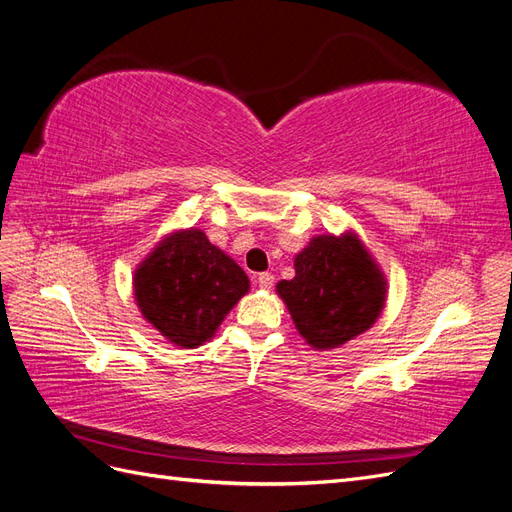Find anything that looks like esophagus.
I'll return each mask as SVG.
<instances>
[{
    "label": "esophagus",
    "mask_w": 512,
    "mask_h": 512,
    "mask_svg": "<svg viewBox=\"0 0 512 512\" xmlns=\"http://www.w3.org/2000/svg\"><path fill=\"white\" fill-rule=\"evenodd\" d=\"M256 282H258V286H260V288L269 290V288H273V284H275V277H273L269 271H265V273H258Z\"/></svg>",
    "instance_id": "obj_1"
}]
</instances>
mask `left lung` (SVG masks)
Here are the masks:
<instances>
[{"mask_svg": "<svg viewBox=\"0 0 512 512\" xmlns=\"http://www.w3.org/2000/svg\"><path fill=\"white\" fill-rule=\"evenodd\" d=\"M386 277L354 230L316 235L294 256V277L277 282L299 335L316 350L344 346L374 327Z\"/></svg>", "mask_w": 512, "mask_h": 512, "instance_id": "obj_1", "label": "left lung"}]
</instances>
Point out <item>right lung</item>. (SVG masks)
<instances>
[{
	"instance_id": "right-lung-1",
	"label": "right lung",
	"mask_w": 512,
	"mask_h": 512,
	"mask_svg": "<svg viewBox=\"0 0 512 512\" xmlns=\"http://www.w3.org/2000/svg\"><path fill=\"white\" fill-rule=\"evenodd\" d=\"M132 290L143 318L162 337L179 348H198L218 333L250 280L205 230L192 226L168 232L138 262Z\"/></svg>"
}]
</instances>
